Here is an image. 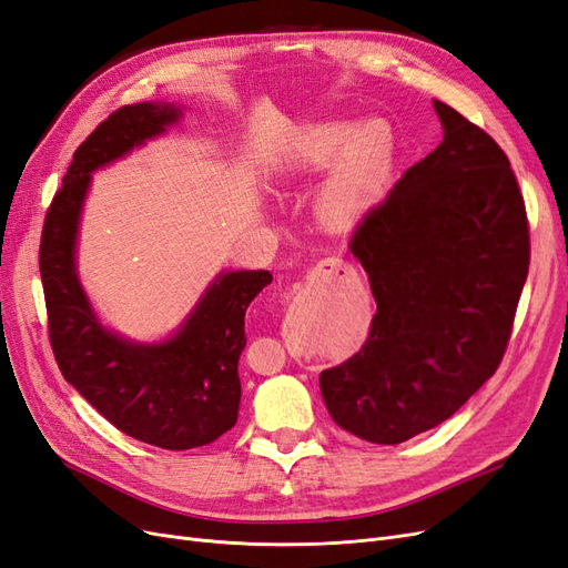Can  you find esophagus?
I'll use <instances>...</instances> for the list:
<instances>
[{"label": "esophagus", "mask_w": 568, "mask_h": 568, "mask_svg": "<svg viewBox=\"0 0 568 568\" xmlns=\"http://www.w3.org/2000/svg\"><path fill=\"white\" fill-rule=\"evenodd\" d=\"M320 270L324 272H341L343 277H355V270L353 265H346L343 261H338V257H324V261H320Z\"/></svg>", "instance_id": "34e87169"}]
</instances>
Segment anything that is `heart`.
<instances>
[{
  "mask_svg": "<svg viewBox=\"0 0 568 568\" xmlns=\"http://www.w3.org/2000/svg\"><path fill=\"white\" fill-rule=\"evenodd\" d=\"M393 156L395 136L386 120H326L298 136L286 163L305 175L329 170L317 192V215L329 230H348L384 194Z\"/></svg>",
  "mask_w": 568,
  "mask_h": 568,
  "instance_id": "obj_1",
  "label": "heart"
}]
</instances>
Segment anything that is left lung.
Masks as SVG:
<instances>
[{"mask_svg": "<svg viewBox=\"0 0 568 568\" xmlns=\"http://www.w3.org/2000/svg\"><path fill=\"white\" fill-rule=\"evenodd\" d=\"M443 142L363 217L351 251L376 315L353 357L320 374L332 419L395 445L438 426L495 374L526 284V205L488 132L434 101Z\"/></svg>", "mask_w": 568, "mask_h": 568, "instance_id": "obj_1", "label": "left lung"}]
</instances>
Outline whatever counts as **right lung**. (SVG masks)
<instances>
[{"label":"right lung","instance_id":"add662e5","mask_svg":"<svg viewBox=\"0 0 568 568\" xmlns=\"http://www.w3.org/2000/svg\"><path fill=\"white\" fill-rule=\"evenodd\" d=\"M180 118L182 109L165 101L113 111L73 153L40 242L49 341L63 379L120 432L163 450L209 445L236 424L246 307L272 282L267 270H222L180 329L159 343L130 341L94 315L75 265L92 173Z\"/></svg>","mask_w":568,"mask_h":568}]
</instances>
